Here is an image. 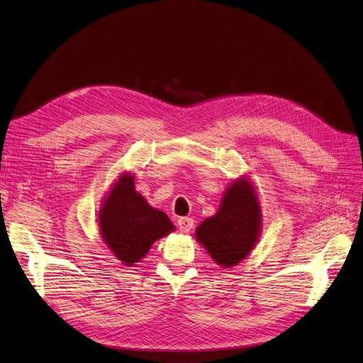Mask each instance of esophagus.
<instances>
[{
  "instance_id": "obj_1",
  "label": "esophagus",
  "mask_w": 363,
  "mask_h": 363,
  "mask_svg": "<svg viewBox=\"0 0 363 363\" xmlns=\"http://www.w3.org/2000/svg\"><path fill=\"white\" fill-rule=\"evenodd\" d=\"M177 225H179L180 232H183V234H187V232H189L194 228V219H192V217H180V219L177 220Z\"/></svg>"
}]
</instances>
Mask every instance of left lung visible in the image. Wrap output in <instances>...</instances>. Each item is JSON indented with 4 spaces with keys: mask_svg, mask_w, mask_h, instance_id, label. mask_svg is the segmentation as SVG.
<instances>
[{
    "mask_svg": "<svg viewBox=\"0 0 363 363\" xmlns=\"http://www.w3.org/2000/svg\"><path fill=\"white\" fill-rule=\"evenodd\" d=\"M262 232V207L247 176L232 180L216 214L195 230L196 241L222 268L238 265L250 255Z\"/></svg>",
    "mask_w": 363,
    "mask_h": 363,
    "instance_id": "1",
    "label": "left lung"
}]
</instances>
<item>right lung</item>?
Segmentation results:
<instances>
[{"mask_svg":"<svg viewBox=\"0 0 363 363\" xmlns=\"http://www.w3.org/2000/svg\"><path fill=\"white\" fill-rule=\"evenodd\" d=\"M98 226L108 250L125 267H134L155 241L176 230L162 210L153 208L135 191V174L131 171L121 172L101 201Z\"/></svg>","mask_w":363,"mask_h":363,"instance_id":"1","label":"right lung"}]
</instances>
